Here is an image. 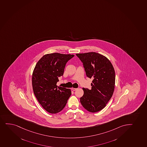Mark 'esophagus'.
<instances>
[{
    "label": "esophagus",
    "mask_w": 147,
    "mask_h": 147,
    "mask_svg": "<svg viewBox=\"0 0 147 147\" xmlns=\"http://www.w3.org/2000/svg\"><path fill=\"white\" fill-rule=\"evenodd\" d=\"M77 89V88H72V90L73 91H75Z\"/></svg>",
    "instance_id": "obj_1"
}]
</instances>
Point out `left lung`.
I'll return each mask as SVG.
<instances>
[{
  "label": "left lung",
  "mask_w": 147,
  "mask_h": 147,
  "mask_svg": "<svg viewBox=\"0 0 147 147\" xmlns=\"http://www.w3.org/2000/svg\"><path fill=\"white\" fill-rule=\"evenodd\" d=\"M83 63L86 75L93 79L90 90L83 88L80 98L83 107L90 112L101 111L112 97L115 82V73L110 61L96 52L77 54Z\"/></svg>",
  "instance_id": "left-lung-1"
}]
</instances>
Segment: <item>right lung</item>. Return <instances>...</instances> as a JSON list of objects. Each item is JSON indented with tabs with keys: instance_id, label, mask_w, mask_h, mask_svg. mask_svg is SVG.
I'll use <instances>...</instances> for the list:
<instances>
[{
	"instance_id": "1",
	"label": "right lung",
	"mask_w": 147,
	"mask_h": 147,
	"mask_svg": "<svg viewBox=\"0 0 147 147\" xmlns=\"http://www.w3.org/2000/svg\"><path fill=\"white\" fill-rule=\"evenodd\" d=\"M74 55L54 53L44 55L36 63L32 74L33 92L43 109L50 113L62 111L71 95L70 89L57 86L59 77Z\"/></svg>"
}]
</instances>
